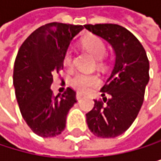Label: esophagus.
<instances>
[{
	"label": "esophagus",
	"instance_id": "1",
	"mask_svg": "<svg viewBox=\"0 0 161 161\" xmlns=\"http://www.w3.org/2000/svg\"><path fill=\"white\" fill-rule=\"evenodd\" d=\"M82 97H83V95L80 94V92H77V94H76V99L77 100H80V99L82 98Z\"/></svg>",
	"mask_w": 161,
	"mask_h": 161
}]
</instances>
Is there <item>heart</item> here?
Returning <instances> with one entry per match:
<instances>
[{
    "instance_id": "heart-1",
    "label": "heart",
    "mask_w": 161,
    "mask_h": 161,
    "mask_svg": "<svg viewBox=\"0 0 161 161\" xmlns=\"http://www.w3.org/2000/svg\"><path fill=\"white\" fill-rule=\"evenodd\" d=\"M84 48L89 51L96 59H101L105 53H106V47L104 42L97 36H91L86 37L83 40ZM100 61V60H98ZM64 64L66 67H70L72 64V54L70 51H67L64 56ZM99 83V79L95 74H87L83 72L76 73L72 78L70 84L71 86L80 91V92H88L92 87H94Z\"/></svg>"
}]
</instances>
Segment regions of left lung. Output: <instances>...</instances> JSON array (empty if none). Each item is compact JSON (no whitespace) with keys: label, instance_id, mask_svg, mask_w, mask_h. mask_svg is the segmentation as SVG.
<instances>
[{"label":"left lung","instance_id":"obj_1","mask_svg":"<svg viewBox=\"0 0 161 161\" xmlns=\"http://www.w3.org/2000/svg\"><path fill=\"white\" fill-rule=\"evenodd\" d=\"M85 28L106 40L115 52L113 70L100 90L107 104L94 99V108L86 114L92 134L114 138L127 130L141 109L150 80L149 60L140 41L125 28L117 24L85 25Z\"/></svg>","mask_w":161,"mask_h":161}]
</instances>
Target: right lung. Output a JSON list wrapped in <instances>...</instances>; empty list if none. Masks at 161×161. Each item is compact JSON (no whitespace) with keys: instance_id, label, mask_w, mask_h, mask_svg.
<instances>
[{"instance_id":"add662e5","label":"right lung","mask_w":161,"mask_h":161,"mask_svg":"<svg viewBox=\"0 0 161 161\" xmlns=\"http://www.w3.org/2000/svg\"><path fill=\"white\" fill-rule=\"evenodd\" d=\"M81 25L49 23L36 29L23 42L15 59L13 85L23 119L41 137L60 135L66 116L76 102V92L67 88L60 97L51 90L53 74L64 69V56Z\"/></svg>"}]
</instances>
